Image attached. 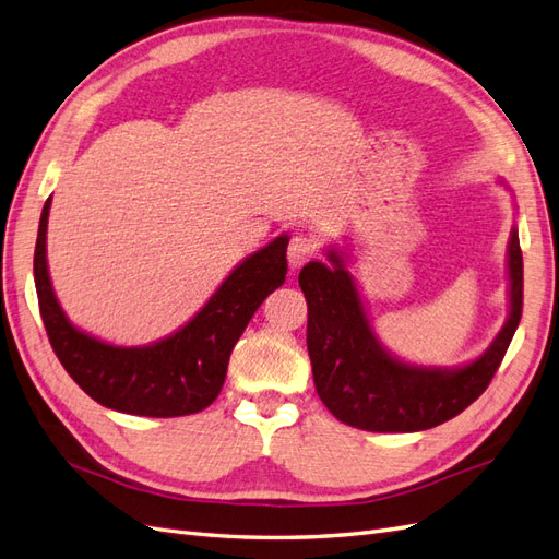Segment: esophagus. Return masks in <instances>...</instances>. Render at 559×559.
Masks as SVG:
<instances>
[{
    "instance_id": "obj_1",
    "label": "esophagus",
    "mask_w": 559,
    "mask_h": 559,
    "mask_svg": "<svg viewBox=\"0 0 559 559\" xmlns=\"http://www.w3.org/2000/svg\"><path fill=\"white\" fill-rule=\"evenodd\" d=\"M317 253V239L306 235V233H296L289 242V251H286V259H289V265L296 270L300 265H306L312 255Z\"/></svg>"
}]
</instances>
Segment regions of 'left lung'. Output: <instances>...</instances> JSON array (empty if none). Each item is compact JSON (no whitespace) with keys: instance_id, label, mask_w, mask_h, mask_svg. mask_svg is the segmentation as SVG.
Segmentation results:
<instances>
[{"instance_id":"1","label":"left lung","mask_w":559,"mask_h":559,"mask_svg":"<svg viewBox=\"0 0 559 559\" xmlns=\"http://www.w3.org/2000/svg\"><path fill=\"white\" fill-rule=\"evenodd\" d=\"M298 275L308 300V355L314 390L345 426L369 432H418L467 409L491 383L522 317V249L518 228L508 242L510 312L499 336L471 365L416 367L376 338L357 284L336 249Z\"/></svg>"}]
</instances>
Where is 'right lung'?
Listing matches in <instances>:
<instances>
[{
  "instance_id": "right-lung-1",
  "label": "right lung",
  "mask_w": 559,
  "mask_h": 559,
  "mask_svg": "<svg viewBox=\"0 0 559 559\" xmlns=\"http://www.w3.org/2000/svg\"><path fill=\"white\" fill-rule=\"evenodd\" d=\"M49 209L51 198L39 218L35 286L51 348L72 381L98 404L122 414L171 418L206 409L218 397L230 353L253 312L284 284L289 235H280L239 263L206 306L171 336L122 348L88 336L60 308L47 265Z\"/></svg>"
}]
</instances>
